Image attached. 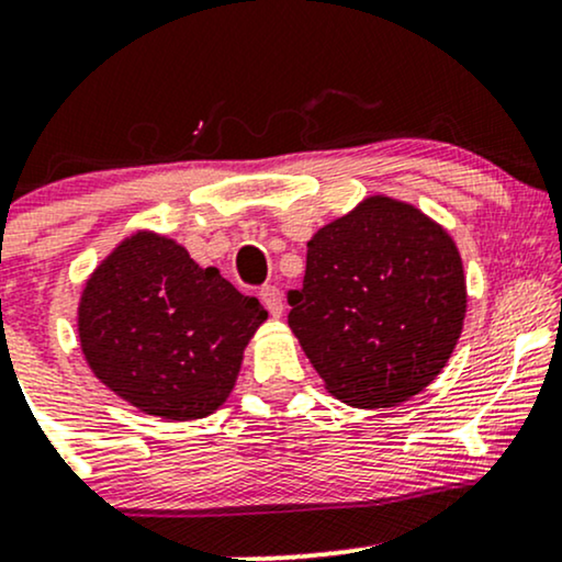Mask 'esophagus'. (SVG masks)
<instances>
[{
  "mask_svg": "<svg viewBox=\"0 0 562 562\" xmlns=\"http://www.w3.org/2000/svg\"><path fill=\"white\" fill-rule=\"evenodd\" d=\"M259 299L263 301V306L269 308V314H272V317H282V308H285V303H282L280 290H277L274 285H263L259 290Z\"/></svg>",
  "mask_w": 562,
  "mask_h": 562,
  "instance_id": "obj_1",
  "label": "esophagus"
}]
</instances>
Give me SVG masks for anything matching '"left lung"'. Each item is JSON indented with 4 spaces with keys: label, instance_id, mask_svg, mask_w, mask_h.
<instances>
[{
    "label": "left lung",
    "instance_id": "8db88e82",
    "mask_svg": "<svg viewBox=\"0 0 562 562\" xmlns=\"http://www.w3.org/2000/svg\"><path fill=\"white\" fill-rule=\"evenodd\" d=\"M306 248L288 325L327 393L357 409H389L428 389L468 312L449 232L412 203L370 195Z\"/></svg>",
    "mask_w": 562,
    "mask_h": 562
}]
</instances>
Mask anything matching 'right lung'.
<instances>
[{
    "instance_id": "add662e5",
    "label": "right lung",
    "mask_w": 562,
    "mask_h": 562,
    "mask_svg": "<svg viewBox=\"0 0 562 562\" xmlns=\"http://www.w3.org/2000/svg\"><path fill=\"white\" fill-rule=\"evenodd\" d=\"M263 319L259 299L216 267L203 269L184 245L137 229L89 274L76 327L102 385L145 415L184 423L227 402Z\"/></svg>"
}]
</instances>
